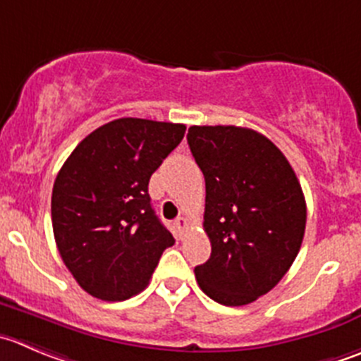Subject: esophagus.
I'll list each match as a JSON object with an SVG mask.
<instances>
[{"label":"esophagus","instance_id":"34e87169","mask_svg":"<svg viewBox=\"0 0 361 361\" xmlns=\"http://www.w3.org/2000/svg\"><path fill=\"white\" fill-rule=\"evenodd\" d=\"M187 227H188V220L185 219V216H180V219L176 220V229L180 231V236L183 234V231L187 229Z\"/></svg>","mask_w":361,"mask_h":361}]
</instances>
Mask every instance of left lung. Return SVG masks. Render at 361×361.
<instances>
[{"label": "left lung", "instance_id": "8db88e82", "mask_svg": "<svg viewBox=\"0 0 361 361\" xmlns=\"http://www.w3.org/2000/svg\"><path fill=\"white\" fill-rule=\"evenodd\" d=\"M206 181L204 226L212 255L195 279L216 303L255 302L281 282L298 255L307 204L284 153L252 128H188Z\"/></svg>", "mask_w": 361, "mask_h": 361}]
</instances>
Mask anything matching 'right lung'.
<instances>
[{
  "instance_id": "1",
  "label": "right lung",
  "mask_w": 361,
  "mask_h": 361,
  "mask_svg": "<svg viewBox=\"0 0 361 361\" xmlns=\"http://www.w3.org/2000/svg\"><path fill=\"white\" fill-rule=\"evenodd\" d=\"M185 128L120 118L86 135L59 169L51 199L54 240L77 284L95 298L139 295L174 243L153 212L148 183Z\"/></svg>"
}]
</instances>
